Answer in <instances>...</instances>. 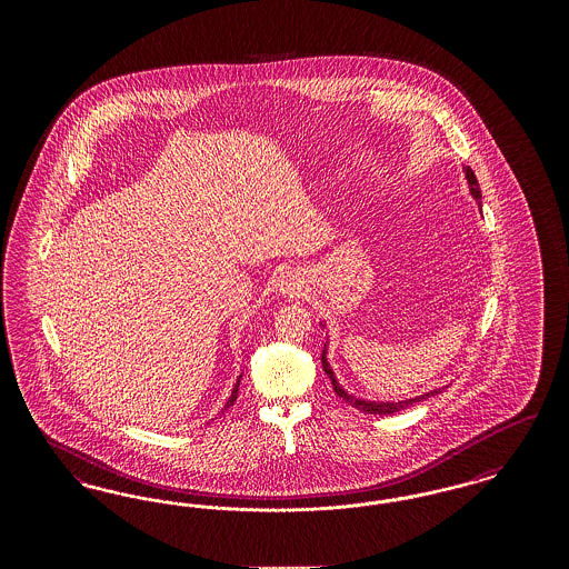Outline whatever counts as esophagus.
I'll return each mask as SVG.
<instances>
[{"mask_svg":"<svg viewBox=\"0 0 569 569\" xmlns=\"http://www.w3.org/2000/svg\"><path fill=\"white\" fill-rule=\"evenodd\" d=\"M302 288H305V283L300 281V277L292 274V272L283 274V279H281V283H279V290H281L283 295H300Z\"/></svg>","mask_w":569,"mask_h":569,"instance_id":"esophagus-1","label":"esophagus"}]
</instances>
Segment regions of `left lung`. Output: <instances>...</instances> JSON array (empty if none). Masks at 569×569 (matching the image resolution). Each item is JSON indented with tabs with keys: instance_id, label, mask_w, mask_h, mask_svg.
<instances>
[{
	"instance_id": "8db88e82",
	"label": "left lung",
	"mask_w": 569,
	"mask_h": 569,
	"mask_svg": "<svg viewBox=\"0 0 569 569\" xmlns=\"http://www.w3.org/2000/svg\"><path fill=\"white\" fill-rule=\"evenodd\" d=\"M465 174H467V181H469V186H471V193H473V198L480 202L482 191H480L478 179H476V174H473V170H471L469 166L465 168ZM325 353L326 352H322V367H325L326 376H328L330 381H332L335 392H337L346 403H350V406L356 407V409H360V411H365V413H379V416H383V413H397V411H401V409H407V406L420 403V401H425V399H429V397H435L437 392H441V390H433V392H429V395H422V397L409 399V401H403V403H373V401H360V399H356L352 395H348V392L337 383L332 369H330V367H328V362H326Z\"/></svg>"
}]
</instances>
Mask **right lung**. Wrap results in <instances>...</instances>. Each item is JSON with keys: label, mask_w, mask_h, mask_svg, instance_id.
<instances>
[{"label": "right lung", "mask_w": 569, "mask_h": 569, "mask_svg": "<svg viewBox=\"0 0 569 569\" xmlns=\"http://www.w3.org/2000/svg\"><path fill=\"white\" fill-rule=\"evenodd\" d=\"M241 381V379H239ZM239 381H237V386H234V390H232V395H230V399H228V403L223 409H228V407L234 406V401H237V395H239Z\"/></svg>", "instance_id": "add662e5"}]
</instances>
